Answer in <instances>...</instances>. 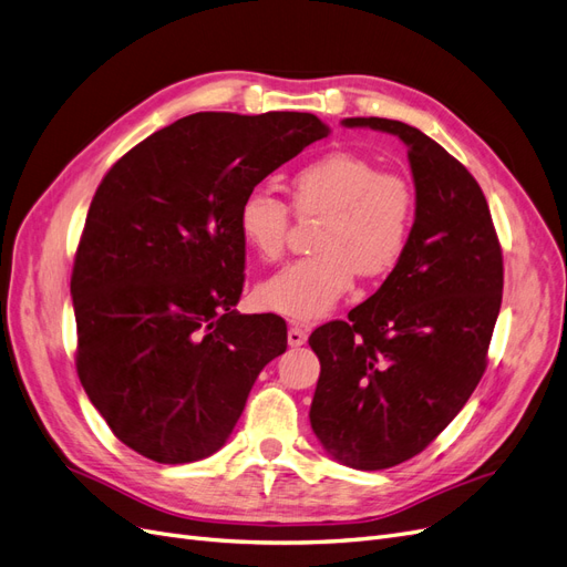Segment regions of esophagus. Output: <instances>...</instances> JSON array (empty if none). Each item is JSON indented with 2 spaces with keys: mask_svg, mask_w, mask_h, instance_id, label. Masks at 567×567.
<instances>
[{
  "mask_svg": "<svg viewBox=\"0 0 567 567\" xmlns=\"http://www.w3.org/2000/svg\"><path fill=\"white\" fill-rule=\"evenodd\" d=\"M305 340H307V331L302 329V326H290V329H288V346L300 348V346H305Z\"/></svg>",
  "mask_w": 567,
  "mask_h": 567,
  "instance_id": "obj_1",
  "label": "esophagus"
}]
</instances>
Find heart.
<instances>
[{
	"label": "heart",
	"instance_id": "heart-1",
	"mask_svg": "<svg viewBox=\"0 0 567 567\" xmlns=\"http://www.w3.org/2000/svg\"><path fill=\"white\" fill-rule=\"evenodd\" d=\"M293 205L300 217H323L312 257L290 262L257 286V300L293 319L329 315L354 274L381 279L400 265L416 221V194L402 175L381 173L352 151H329L296 169ZM238 231L262 260H279L290 231V208L257 186L238 205Z\"/></svg>",
	"mask_w": 567,
	"mask_h": 567
}]
</instances>
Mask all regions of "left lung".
I'll use <instances>...</instances> for the list:
<instances>
[{
	"instance_id": "1",
	"label": "left lung",
	"mask_w": 567,
	"mask_h": 567,
	"mask_svg": "<svg viewBox=\"0 0 567 567\" xmlns=\"http://www.w3.org/2000/svg\"><path fill=\"white\" fill-rule=\"evenodd\" d=\"M342 125L400 136L416 186L400 265L348 321L310 336L321 362L315 435L342 466L381 471L423 452L483 379L504 257L483 188L431 136L388 117Z\"/></svg>"
}]
</instances>
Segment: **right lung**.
<instances>
[{"label": "right lung", "mask_w": 567, "mask_h": 567, "mask_svg": "<svg viewBox=\"0 0 567 567\" xmlns=\"http://www.w3.org/2000/svg\"><path fill=\"white\" fill-rule=\"evenodd\" d=\"M329 134L312 113H194L101 179L75 252V367L113 435L158 463L210 456L286 352V321L238 315V205Z\"/></svg>", "instance_id": "obj_1"}]
</instances>
